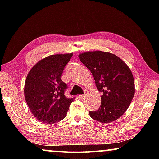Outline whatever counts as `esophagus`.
I'll return each mask as SVG.
<instances>
[{
  "mask_svg": "<svg viewBox=\"0 0 159 159\" xmlns=\"http://www.w3.org/2000/svg\"><path fill=\"white\" fill-rule=\"evenodd\" d=\"M85 95H79V98L80 99H83L85 98Z\"/></svg>",
  "mask_w": 159,
  "mask_h": 159,
  "instance_id": "34e87169",
  "label": "esophagus"
}]
</instances>
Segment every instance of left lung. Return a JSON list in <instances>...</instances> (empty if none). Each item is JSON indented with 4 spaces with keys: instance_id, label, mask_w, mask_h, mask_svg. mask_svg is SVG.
I'll return each instance as SVG.
<instances>
[{
    "instance_id": "obj_1",
    "label": "left lung",
    "mask_w": 159,
    "mask_h": 159,
    "mask_svg": "<svg viewBox=\"0 0 159 159\" xmlns=\"http://www.w3.org/2000/svg\"><path fill=\"white\" fill-rule=\"evenodd\" d=\"M81 62L90 70L97 88L102 92L101 105L90 117L108 123L124 114L134 95V78L130 69L121 59L107 52L97 50L79 55Z\"/></svg>"
}]
</instances>
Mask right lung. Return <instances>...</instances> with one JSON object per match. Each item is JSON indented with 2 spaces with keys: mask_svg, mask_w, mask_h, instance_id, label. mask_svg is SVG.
<instances>
[{
  "mask_svg": "<svg viewBox=\"0 0 159 159\" xmlns=\"http://www.w3.org/2000/svg\"><path fill=\"white\" fill-rule=\"evenodd\" d=\"M73 53L52 55L32 67L25 85V97L29 108L37 120L55 123L65 118L75 98L64 95L67 85L61 79L64 69Z\"/></svg>",
  "mask_w": 159,
  "mask_h": 159,
  "instance_id": "obj_1",
  "label": "right lung"
}]
</instances>
